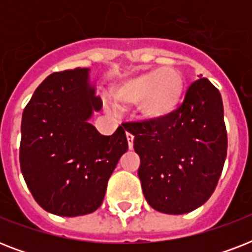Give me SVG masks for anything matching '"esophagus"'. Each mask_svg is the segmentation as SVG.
Returning a JSON list of instances; mask_svg holds the SVG:
<instances>
[{
  "instance_id": "34e87169",
  "label": "esophagus",
  "mask_w": 252,
  "mask_h": 252,
  "mask_svg": "<svg viewBox=\"0 0 252 252\" xmlns=\"http://www.w3.org/2000/svg\"><path fill=\"white\" fill-rule=\"evenodd\" d=\"M133 138L134 136L130 132H126V140H128V148L133 149Z\"/></svg>"
}]
</instances>
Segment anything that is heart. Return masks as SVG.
<instances>
[{"instance_id":"heart-1","label":"heart","mask_w":252,"mask_h":252,"mask_svg":"<svg viewBox=\"0 0 252 252\" xmlns=\"http://www.w3.org/2000/svg\"><path fill=\"white\" fill-rule=\"evenodd\" d=\"M184 80L172 68H158L122 81L112 90L120 106L138 104L140 115L149 122L171 116L183 100Z\"/></svg>"}]
</instances>
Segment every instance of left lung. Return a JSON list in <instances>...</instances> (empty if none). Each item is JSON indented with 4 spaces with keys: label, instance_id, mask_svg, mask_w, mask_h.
I'll return each mask as SVG.
<instances>
[{
    "label": "left lung",
    "instance_id": "left-lung-1",
    "mask_svg": "<svg viewBox=\"0 0 252 252\" xmlns=\"http://www.w3.org/2000/svg\"><path fill=\"white\" fill-rule=\"evenodd\" d=\"M126 130L134 136L138 178L153 209L184 215L211 197L227 150L222 98L211 81H195L165 120L128 123Z\"/></svg>",
    "mask_w": 252,
    "mask_h": 252
}]
</instances>
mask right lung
I'll return each mask as SVG.
<instances>
[{
    "instance_id": "1",
    "label": "right lung",
    "mask_w": 252,
    "mask_h": 252,
    "mask_svg": "<svg viewBox=\"0 0 252 252\" xmlns=\"http://www.w3.org/2000/svg\"><path fill=\"white\" fill-rule=\"evenodd\" d=\"M90 69L52 73L22 115L19 162L33 199L49 213L76 217L96 211L119 159L126 129L103 136L90 124L102 110Z\"/></svg>"
}]
</instances>
